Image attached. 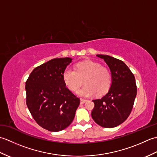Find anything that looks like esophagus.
Wrapping results in <instances>:
<instances>
[{
    "mask_svg": "<svg viewBox=\"0 0 157 157\" xmlns=\"http://www.w3.org/2000/svg\"><path fill=\"white\" fill-rule=\"evenodd\" d=\"M86 101H87V100H86V99H82V98L80 99V103H81V104H84V103H85Z\"/></svg>",
    "mask_w": 157,
    "mask_h": 157,
    "instance_id": "esophagus-1",
    "label": "esophagus"
}]
</instances>
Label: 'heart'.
<instances>
[{"label":"heart","mask_w":157,"mask_h":157,"mask_svg":"<svg viewBox=\"0 0 157 157\" xmlns=\"http://www.w3.org/2000/svg\"><path fill=\"white\" fill-rule=\"evenodd\" d=\"M66 86L72 91H77L85 83V86L78 92L83 97L94 95L101 96L109 90L112 78L109 70L98 63L86 61L78 63L75 70L67 68L63 73Z\"/></svg>","instance_id":"1"}]
</instances>
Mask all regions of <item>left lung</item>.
Instances as JSON below:
<instances>
[{
  "mask_svg": "<svg viewBox=\"0 0 157 157\" xmlns=\"http://www.w3.org/2000/svg\"><path fill=\"white\" fill-rule=\"evenodd\" d=\"M104 59L111 71L112 84L107 94L93 100L92 117L98 125L112 128L128 119L137 94L135 77L124 62L113 56L97 55Z\"/></svg>",
  "mask_w": 157,
  "mask_h": 157,
  "instance_id": "1",
  "label": "left lung"
}]
</instances>
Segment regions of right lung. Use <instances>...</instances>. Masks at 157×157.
Here are the masks:
<instances>
[{"label":"right lung","mask_w":157,"mask_h":157,"mask_svg":"<svg viewBox=\"0 0 157 157\" xmlns=\"http://www.w3.org/2000/svg\"><path fill=\"white\" fill-rule=\"evenodd\" d=\"M56 58L33 70L25 82L26 104L42 128L59 132L71 124L80 100L66 87L63 73L71 62Z\"/></svg>","instance_id":"obj_1"}]
</instances>
